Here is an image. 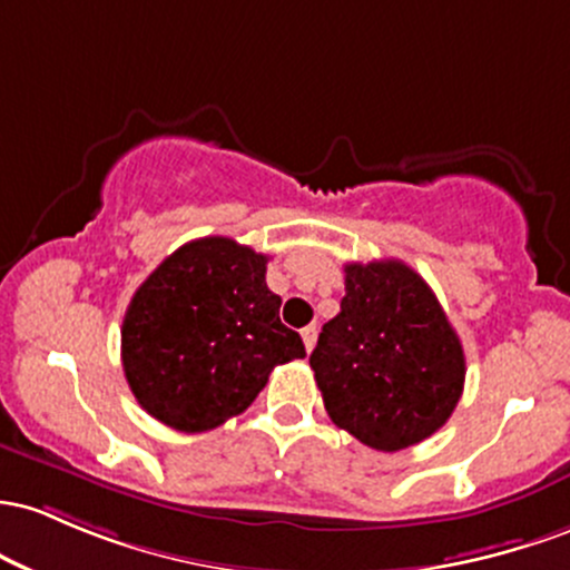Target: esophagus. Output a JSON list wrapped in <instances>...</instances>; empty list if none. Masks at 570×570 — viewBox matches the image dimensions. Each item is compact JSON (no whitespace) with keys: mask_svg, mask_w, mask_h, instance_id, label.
Instances as JSON below:
<instances>
[{"mask_svg":"<svg viewBox=\"0 0 570 570\" xmlns=\"http://www.w3.org/2000/svg\"><path fill=\"white\" fill-rule=\"evenodd\" d=\"M302 338H304L306 353H312V347H315V342H317V328H315V325H306V328L302 331Z\"/></svg>","mask_w":570,"mask_h":570,"instance_id":"34e87169","label":"esophagus"}]
</instances>
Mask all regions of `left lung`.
Returning <instances> with one entry per match:
<instances>
[{"mask_svg": "<svg viewBox=\"0 0 570 570\" xmlns=\"http://www.w3.org/2000/svg\"><path fill=\"white\" fill-rule=\"evenodd\" d=\"M309 366L328 417L380 452L433 436L465 382L455 328L401 261L344 266L342 312L323 325Z\"/></svg>", "mask_w": 570, "mask_h": 570, "instance_id": "left-lung-1", "label": "left lung"}]
</instances>
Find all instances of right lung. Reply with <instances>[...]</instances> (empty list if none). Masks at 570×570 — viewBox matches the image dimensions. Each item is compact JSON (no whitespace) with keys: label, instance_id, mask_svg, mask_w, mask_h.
I'll list each match as a JSON object with an SVG mask.
<instances>
[{"label":"right lung","instance_id":"add662e5","mask_svg":"<svg viewBox=\"0 0 570 570\" xmlns=\"http://www.w3.org/2000/svg\"><path fill=\"white\" fill-rule=\"evenodd\" d=\"M268 255L228 236L175 250L134 293L120 357L134 399L158 423L204 433L245 412L274 366L304 357L266 285Z\"/></svg>","mask_w":570,"mask_h":570}]
</instances>
